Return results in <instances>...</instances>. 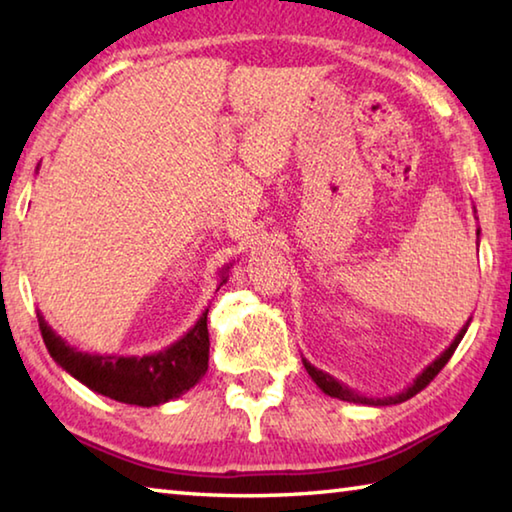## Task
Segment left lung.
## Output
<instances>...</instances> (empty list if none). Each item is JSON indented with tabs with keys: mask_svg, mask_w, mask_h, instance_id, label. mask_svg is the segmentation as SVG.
<instances>
[{
	"mask_svg": "<svg viewBox=\"0 0 512 512\" xmlns=\"http://www.w3.org/2000/svg\"><path fill=\"white\" fill-rule=\"evenodd\" d=\"M476 212V210H474ZM479 235H481V230L476 228V246H479ZM479 250V248H476ZM472 320V318H470ZM470 320H467V323L463 325V329L461 332L456 334V339L449 343V348L440 354V357H436L433 359L427 368H424L418 377L413 379V384L411 386H406L402 393H397V395H386V397H366V395H361V393H357V391H352L350 386H345V384H341L339 379H334L332 375H329V372H323V370H318L316 366H311V363L307 361V359H302V363H305V368H307V372H309V377L316 381V386L320 388V391H323L325 395H329V397H336V400H343V402H354V404H366V406H391V404H400V402H406V400H411L413 395H418L424 386L429 384V381L438 375L440 370L445 368V363L452 359V354H454V350L458 348V343L463 341V336H465V332H467V327H470Z\"/></svg>",
	"mask_w": 512,
	"mask_h": 512,
	"instance_id": "8db88e82",
	"label": "left lung"
}]
</instances>
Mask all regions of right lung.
Listing matches in <instances>:
<instances>
[{
    "label": "right lung",
    "instance_id": "right-lung-1",
    "mask_svg": "<svg viewBox=\"0 0 512 512\" xmlns=\"http://www.w3.org/2000/svg\"><path fill=\"white\" fill-rule=\"evenodd\" d=\"M230 266L232 264L221 268L219 287L228 282ZM207 311L210 309H205L196 325L176 343L144 357H117V354L76 350L47 325L40 311L38 325L51 359L90 391L124 404L158 406L187 393L205 375L207 359H210Z\"/></svg>",
    "mask_w": 512,
    "mask_h": 512
}]
</instances>
